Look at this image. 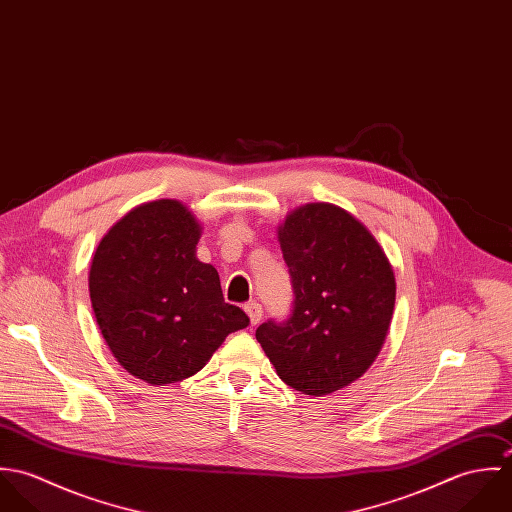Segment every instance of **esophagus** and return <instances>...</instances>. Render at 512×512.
<instances>
[{
    "label": "esophagus",
    "mask_w": 512,
    "mask_h": 512,
    "mask_svg": "<svg viewBox=\"0 0 512 512\" xmlns=\"http://www.w3.org/2000/svg\"><path fill=\"white\" fill-rule=\"evenodd\" d=\"M244 311L248 313L252 325H258L260 319H262V313H264V311H262V305H260L258 301H248V303L244 305Z\"/></svg>",
    "instance_id": "esophagus-1"
}]
</instances>
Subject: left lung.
Segmentation results:
<instances>
[{
    "instance_id": "8db88e82",
    "label": "left lung",
    "mask_w": 512,
    "mask_h": 512,
    "mask_svg": "<svg viewBox=\"0 0 512 512\" xmlns=\"http://www.w3.org/2000/svg\"><path fill=\"white\" fill-rule=\"evenodd\" d=\"M280 246L292 309L282 321L262 323L256 339L288 386L331 394L363 376L380 353L396 299L394 272L365 224L329 203L293 211Z\"/></svg>"
}]
</instances>
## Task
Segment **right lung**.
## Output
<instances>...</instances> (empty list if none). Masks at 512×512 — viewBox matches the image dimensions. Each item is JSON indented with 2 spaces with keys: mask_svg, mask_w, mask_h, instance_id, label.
Masks as SVG:
<instances>
[{
  "mask_svg": "<svg viewBox=\"0 0 512 512\" xmlns=\"http://www.w3.org/2000/svg\"><path fill=\"white\" fill-rule=\"evenodd\" d=\"M201 226L179 201L130 211L96 248L90 301L116 361L149 384H171L209 363L220 343L248 327L224 303L219 272L195 256Z\"/></svg>",
  "mask_w": 512,
  "mask_h": 512,
  "instance_id": "obj_1",
  "label": "right lung"
}]
</instances>
